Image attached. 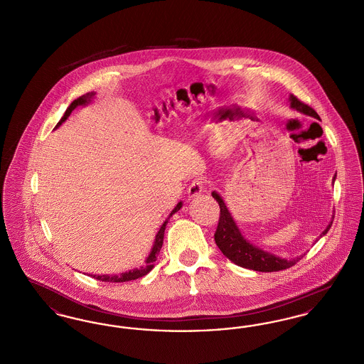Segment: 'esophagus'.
Returning <instances> with one entry per match:
<instances>
[{"mask_svg": "<svg viewBox=\"0 0 364 364\" xmlns=\"http://www.w3.org/2000/svg\"><path fill=\"white\" fill-rule=\"evenodd\" d=\"M203 192V181L202 178H196L193 180L188 187V196L190 198H195V196H199L200 193Z\"/></svg>", "mask_w": 364, "mask_h": 364, "instance_id": "34e87169", "label": "esophagus"}]
</instances>
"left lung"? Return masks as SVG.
Masks as SVG:
<instances>
[{
	"instance_id": "obj_1",
	"label": "left lung",
	"mask_w": 364,
	"mask_h": 364,
	"mask_svg": "<svg viewBox=\"0 0 364 364\" xmlns=\"http://www.w3.org/2000/svg\"><path fill=\"white\" fill-rule=\"evenodd\" d=\"M289 104L294 110H297L303 114L311 116L314 119H319L318 113L312 107H310L309 105L300 102L292 94L289 95ZM334 181H336V174L333 177V183ZM211 195L218 202L220 208H221L220 221H218V226H217V230H215V235H214V240H215V244L218 245V248L221 250V252L230 262H233L235 264H237L240 267L250 269V270L270 273V272H279V270L292 267L296 262H299L303 258V255L296 257V258H289V259L288 258H281V257L274 255L269 251H264V250L259 248L258 245L248 242L242 236V230L239 229L235 218L232 217V214L226 206L224 199L221 198V195L215 191H213ZM331 224H333V221H330L329 225L326 226V229L321 233L319 237H322L328 233Z\"/></svg>"
}]
</instances>
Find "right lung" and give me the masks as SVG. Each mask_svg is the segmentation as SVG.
Returning a JSON list of instances; mask_svg holds the SVG:
<instances>
[{"label":"right lung","mask_w":364,"mask_h":364,"mask_svg":"<svg viewBox=\"0 0 364 364\" xmlns=\"http://www.w3.org/2000/svg\"><path fill=\"white\" fill-rule=\"evenodd\" d=\"M95 97V92L91 91V92H87L85 95L79 97L77 100H75L72 104L67 107L64 116L61 117V120L57 122L55 128H58L63 122H65L70 116V113L77 107V106H86V105L91 104L92 100ZM183 208V202H178L173 210L171 211V214L168 215V218L165 220V223L161 225L159 230L156 232V240L153 244V248L149 254V257L144 260V264L140 266L139 269H134V270H129V272H125V273H120V274H113V276H109V274H102V276H98V274H91V277L95 278V279H100V281H105V282H125V281H132V279H136V278L143 277L146 276L147 273H150L154 267V263H156V257L162 248V244H164V235H165V229H166V224L169 221V218L173 215L174 213H177L180 208ZM90 276V274H88Z\"/></svg>","instance_id":"add662e5"}]
</instances>
